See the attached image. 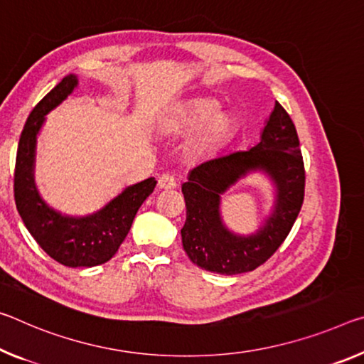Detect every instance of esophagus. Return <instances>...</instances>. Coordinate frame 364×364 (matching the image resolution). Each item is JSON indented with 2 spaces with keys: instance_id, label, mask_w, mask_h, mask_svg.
<instances>
[{
  "instance_id": "obj_1",
  "label": "esophagus",
  "mask_w": 364,
  "mask_h": 364,
  "mask_svg": "<svg viewBox=\"0 0 364 364\" xmlns=\"http://www.w3.org/2000/svg\"><path fill=\"white\" fill-rule=\"evenodd\" d=\"M159 188H160V189H175V188H176L175 176H171V175H161V176L159 178Z\"/></svg>"
}]
</instances>
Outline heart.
I'll list each match as a JSON object with an SVG mask.
<instances>
[{
    "label": "heart",
    "instance_id": "1",
    "mask_svg": "<svg viewBox=\"0 0 364 364\" xmlns=\"http://www.w3.org/2000/svg\"><path fill=\"white\" fill-rule=\"evenodd\" d=\"M164 129L171 134H196L191 151L196 155H213L230 141L235 132L233 114L220 112V103L212 99H196L178 107L164 119Z\"/></svg>",
    "mask_w": 364,
    "mask_h": 364
}]
</instances>
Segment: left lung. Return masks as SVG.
<instances>
[{"label":"left lung","instance_id":"obj_1","mask_svg":"<svg viewBox=\"0 0 364 364\" xmlns=\"http://www.w3.org/2000/svg\"><path fill=\"white\" fill-rule=\"evenodd\" d=\"M251 171H264L276 184L274 209L255 235H235L221 220L220 199ZM181 191L186 203L181 240L193 264L222 275L259 267L284 243L304 199L303 155L290 114L275 102L255 147L218 155L194 166Z\"/></svg>","mask_w":364,"mask_h":364}]
</instances>
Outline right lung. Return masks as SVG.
I'll return each instance as SVG.
<instances>
[{
	"instance_id": "obj_1",
	"label": "right lung",
	"mask_w": 364,
	"mask_h": 364,
	"mask_svg": "<svg viewBox=\"0 0 364 364\" xmlns=\"http://www.w3.org/2000/svg\"><path fill=\"white\" fill-rule=\"evenodd\" d=\"M77 87L76 74H68L40 100L22 129L16 155L14 200L17 212L38 246L66 267H94L117 255L137 210L152 194L155 178L128 186L90 215L69 217L51 209L40 198L33 181L36 144L45 117Z\"/></svg>"
}]
</instances>
